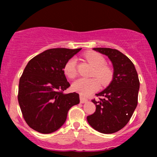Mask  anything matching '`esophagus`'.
I'll list each match as a JSON object with an SVG mask.
<instances>
[{
    "mask_svg": "<svg viewBox=\"0 0 157 157\" xmlns=\"http://www.w3.org/2000/svg\"><path fill=\"white\" fill-rule=\"evenodd\" d=\"M80 103H85L88 101V100L86 98H85L82 95H80Z\"/></svg>",
    "mask_w": 157,
    "mask_h": 157,
    "instance_id": "34e87169",
    "label": "esophagus"
}]
</instances>
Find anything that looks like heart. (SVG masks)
Here are the masks:
<instances>
[{
  "label": "heart",
  "mask_w": 157,
  "mask_h": 157,
  "mask_svg": "<svg viewBox=\"0 0 157 157\" xmlns=\"http://www.w3.org/2000/svg\"><path fill=\"white\" fill-rule=\"evenodd\" d=\"M85 57L94 67L92 76L97 78H80L73 82L72 89L83 96H87L98 89L100 82L102 86L107 85L111 80L113 72L111 68L106 66L105 60L100 54L94 52H89L85 54ZM63 72L66 77L74 79L77 76V59L71 57L64 65Z\"/></svg>",
  "instance_id": "1"
}]
</instances>
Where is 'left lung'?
I'll return each mask as SVG.
<instances>
[{
	"instance_id": "8db88e82",
	"label": "left lung",
	"mask_w": 157,
	"mask_h": 157,
	"mask_svg": "<svg viewBox=\"0 0 157 157\" xmlns=\"http://www.w3.org/2000/svg\"><path fill=\"white\" fill-rule=\"evenodd\" d=\"M93 50L107 56L112 63L111 82L93 100L96 111L87 117L94 129L102 134H113L125 127L136 109L140 81L134 63L125 55L110 48H94Z\"/></svg>"
}]
</instances>
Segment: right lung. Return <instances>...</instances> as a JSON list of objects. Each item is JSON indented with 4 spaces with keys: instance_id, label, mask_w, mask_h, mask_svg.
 I'll list each match as a JSON object with an SVG mask.
<instances>
[{
    "instance_id": "right-lung-1",
    "label": "right lung",
    "mask_w": 157,
    "mask_h": 157,
    "mask_svg": "<svg viewBox=\"0 0 157 157\" xmlns=\"http://www.w3.org/2000/svg\"><path fill=\"white\" fill-rule=\"evenodd\" d=\"M80 50L51 48L27 63L19 81L17 98L25 121L37 132L58 130L66 122L68 110L80 103L78 94L63 91L70 86L64 65Z\"/></svg>"
}]
</instances>
